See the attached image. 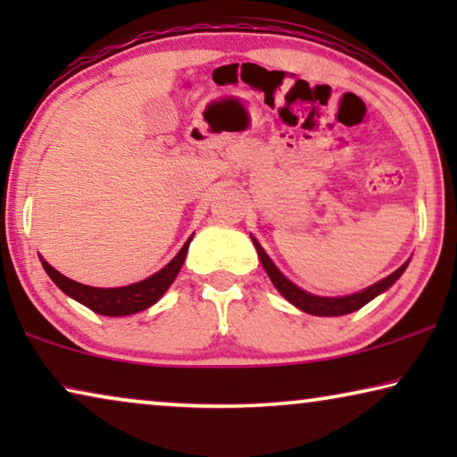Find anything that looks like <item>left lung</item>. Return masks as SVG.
Masks as SVG:
<instances>
[{
    "mask_svg": "<svg viewBox=\"0 0 457 457\" xmlns=\"http://www.w3.org/2000/svg\"><path fill=\"white\" fill-rule=\"evenodd\" d=\"M252 239H253V237H252ZM253 245H255V249H258L262 266H264L266 274L270 277L272 285L280 291V295H283L287 302H291L293 305H295V308L308 312V314H314V316L352 314V312L360 310L361 305L372 302L374 297L389 289V287L395 283L399 277H402L405 266H408V262H405L402 268H397V270L389 274L386 278L378 280V283H374L372 287H368V289H364V291L353 293V295H347V297H318V295H312V293H308V291L299 289V287L293 285L289 278H285L283 272H280L278 268L272 264V260L268 258V253L264 252V249H262V245L255 239H253Z\"/></svg>",
    "mask_w": 457,
    "mask_h": 457,
    "instance_id": "1",
    "label": "left lung"
}]
</instances>
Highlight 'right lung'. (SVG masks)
I'll list each match as a JSON object with an SVG mask.
<instances>
[{"instance_id": "add662e5", "label": "right lung", "mask_w": 457, "mask_h": 457, "mask_svg": "<svg viewBox=\"0 0 457 457\" xmlns=\"http://www.w3.org/2000/svg\"><path fill=\"white\" fill-rule=\"evenodd\" d=\"M191 239L193 237H189V241L185 243L183 249L174 255L170 264H166L160 272H155L154 277L139 280V283L129 285V287H116V289H99V287L77 283V280L60 274L54 266H49L46 260H41V264L49 274V278H52L68 297L77 299L79 303L87 305V308L96 312V314L129 316V314H135V312L147 310L149 305H154L162 295H164L168 287L172 285V280L177 278L180 266H183Z\"/></svg>"}]
</instances>
